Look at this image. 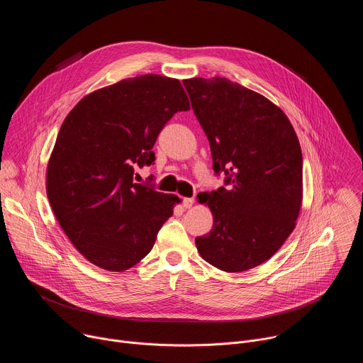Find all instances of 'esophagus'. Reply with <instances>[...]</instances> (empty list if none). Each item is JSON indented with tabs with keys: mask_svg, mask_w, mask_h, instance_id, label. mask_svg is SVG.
<instances>
[{
	"mask_svg": "<svg viewBox=\"0 0 363 363\" xmlns=\"http://www.w3.org/2000/svg\"><path fill=\"white\" fill-rule=\"evenodd\" d=\"M194 198H184L182 199V205H184V208H191V206L194 205Z\"/></svg>",
	"mask_w": 363,
	"mask_h": 363,
	"instance_id": "34e87169",
	"label": "esophagus"
}]
</instances>
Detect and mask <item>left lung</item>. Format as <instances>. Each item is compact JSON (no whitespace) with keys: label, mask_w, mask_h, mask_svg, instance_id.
Instances as JSON below:
<instances>
[{"label":"left lung","mask_w":363,"mask_h":363,"mask_svg":"<svg viewBox=\"0 0 363 363\" xmlns=\"http://www.w3.org/2000/svg\"><path fill=\"white\" fill-rule=\"evenodd\" d=\"M210 140L213 168L230 188L199 194L213 230L196 237L206 263L241 273L273 257L296 227L303 201L301 147L286 113L225 77L182 80Z\"/></svg>","instance_id":"obj_1"}]
</instances>
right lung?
<instances>
[{
  "instance_id": "obj_1",
  "label": "right lung",
  "mask_w": 363,
  "mask_h": 363,
  "mask_svg": "<svg viewBox=\"0 0 363 363\" xmlns=\"http://www.w3.org/2000/svg\"><path fill=\"white\" fill-rule=\"evenodd\" d=\"M178 79L143 74L86 94L69 112L47 164L45 191L60 227L94 266L125 272L152 250L181 202L133 182L155 161L165 123L189 111Z\"/></svg>"
}]
</instances>
